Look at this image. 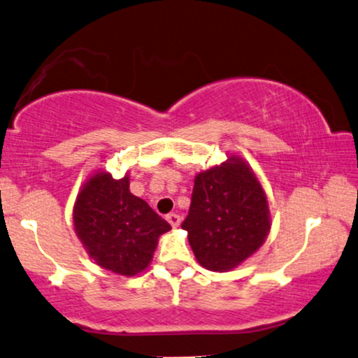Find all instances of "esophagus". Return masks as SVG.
I'll use <instances>...</instances> for the list:
<instances>
[{"label": "esophagus", "mask_w": 358, "mask_h": 358, "mask_svg": "<svg viewBox=\"0 0 358 358\" xmlns=\"http://www.w3.org/2000/svg\"><path fill=\"white\" fill-rule=\"evenodd\" d=\"M166 221H169L173 228H178L180 226V216L176 215V213H170V215H166Z\"/></svg>", "instance_id": "1"}]
</instances>
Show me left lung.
<instances>
[{"label": "left lung", "instance_id": "1", "mask_svg": "<svg viewBox=\"0 0 358 358\" xmlns=\"http://www.w3.org/2000/svg\"><path fill=\"white\" fill-rule=\"evenodd\" d=\"M182 228L203 268H238L264 244L271 213L264 188L246 160L229 155L194 176L192 205Z\"/></svg>", "mask_w": 358, "mask_h": 358}]
</instances>
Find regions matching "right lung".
<instances>
[{
  "label": "right lung",
  "instance_id": "add662e5",
  "mask_svg": "<svg viewBox=\"0 0 358 358\" xmlns=\"http://www.w3.org/2000/svg\"><path fill=\"white\" fill-rule=\"evenodd\" d=\"M129 187V173L115 180L107 171H94L76 198L72 220L90 259L132 278L148 268L158 238L171 226Z\"/></svg>",
  "mask_w": 358,
  "mask_h": 358
}]
</instances>
